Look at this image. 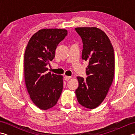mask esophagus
Wrapping results in <instances>:
<instances>
[{"mask_svg":"<svg viewBox=\"0 0 135 135\" xmlns=\"http://www.w3.org/2000/svg\"><path fill=\"white\" fill-rule=\"evenodd\" d=\"M71 78V76H64V79L65 80V81H68Z\"/></svg>","mask_w":135,"mask_h":135,"instance_id":"obj_1","label":"esophagus"}]
</instances>
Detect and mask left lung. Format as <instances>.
Listing matches in <instances>:
<instances>
[{
    "instance_id": "1",
    "label": "left lung",
    "mask_w": 135,
    "mask_h": 135,
    "mask_svg": "<svg viewBox=\"0 0 135 135\" xmlns=\"http://www.w3.org/2000/svg\"><path fill=\"white\" fill-rule=\"evenodd\" d=\"M83 43L82 59L88 62L86 79L78 76L75 90L78 102L84 107L93 109L104 100L114 75V51L107 35L96 27L76 28Z\"/></svg>"
}]
</instances>
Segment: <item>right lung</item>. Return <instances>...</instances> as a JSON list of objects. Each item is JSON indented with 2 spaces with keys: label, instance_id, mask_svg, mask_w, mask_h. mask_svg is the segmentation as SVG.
Returning <instances> with one entry per match:
<instances>
[{
  "label": "right lung",
  "instance_id": "1",
  "mask_svg": "<svg viewBox=\"0 0 135 135\" xmlns=\"http://www.w3.org/2000/svg\"><path fill=\"white\" fill-rule=\"evenodd\" d=\"M67 33L66 30H41L31 37L25 49V84L32 101L42 110L55 105L61 94L62 76L47 73L46 66L54 58L57 46Z\"/></svg>",
  "mask_w": 135,
  "mask_h": 135
}]
</instances>
